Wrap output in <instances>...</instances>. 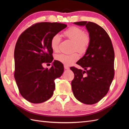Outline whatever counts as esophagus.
Returning a JSON list of instances; mask_svg holds the SVG:
<instances>
[{
  "label": "esophagus",
  "instance_id": "1",
  "mask_svg": "<svg viewBox=\"0 0 129 129\" xmlns=\"http://www.w3.org/2000/svg\"><path fill=\"white\" fill-rule=\"evenodd\" d=\"M64 68L65 69H67V70L69 69V67H68V66H66V65H64Z\"/></svg>",
  "mask_w": 129,
  "mask_h": 129
}]
</instances>
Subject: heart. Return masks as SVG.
Here are the masks:
<instances>
[{
  "mask_svg": "<svg viewBox=\"0 0 129 129\" xmlns=\"http://www.w3.org/2000/svg\"><path fill=\"white\" fill-rule=\"evenodd\" d=\"M64 36L68 39L73 41V51L77 50L81 54L85 53L90 44L91 38L89 34L84 33L83 29L77 26H72L64 31ZM61 38L59 35H54L50 41V47L54 51H56L58 47ZM56 60L66 66H70L79 59L77 53L70 54H59L55 56Z\"/></svg>",
  "mask_w": 129,
  "mask_h": 129,
  "instance_id": "b5f03b06",
  "label": "heart"
}]
</instances>
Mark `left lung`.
Wrapping results in <instances>:
<instances>
[{
    "mask_svg": "<svg viewBox=\"0 0 129 129\" xmlns=\"http://www.w3.org/2000/svg\"><path fill=\"white\" fill-rule=\"evenodd\" d=\"M74 24L85 25L91 41L85 55L76 62L84 71L71 68L74 74L72 90L80 102L93 104L106 95L114 77V49L110 37L102 27L90 21Z\"/></svg>",
    "mask_w": 129,
    "mask_h": 129,
    "instance_id": "8db88e82",
    "label": "left lung"
}]
</instances>
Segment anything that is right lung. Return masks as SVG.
<instances>
[{"mask_svg": "<svg viewBox=\"0 0 129 129\" xmlns=\"http://www.w3.org/2000/svg\"><path fill=\"white\" fill-rule=\"evenodd\" d=\"M67 26L59 22H38L18 38L14 49V76L20 94L30 103L44 102L53 95L54 80L63 73V65L55 60L49 69L42 64L52 62L50 40Z\"/></svg>", "mask_w": 129, "mask_h": 129, "instance_id": "obj_1", "label": "right lung"}]
</instances>
